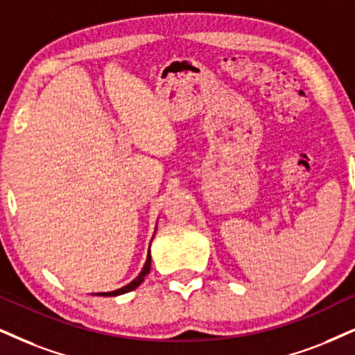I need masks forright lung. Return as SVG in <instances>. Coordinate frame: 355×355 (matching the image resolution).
Masks as SVG:
<instances>
[{
	"mask_svg": "<svg viewBox=\"0 0 355 355\" xmlns=\"http://www.w3.org/2000/svg\"><path fill=\"white\" fill-rule=\"evenodd\" d=\"M149 272H150V248H149V255H147V260H146V266H144V268H142V272L139 273L137 278H134L131 284H128L125 286H123V288L114 290V291H106V293H98V295H100V297H118V295L128 293V291L137 288V286L141 285L142 282H144V277Z\"/></svg>",
	"mask_w": 355,
	"mask_h": 355,
	"instance_id": "1",
	"label": "right lung"
}]
</instances>
